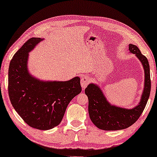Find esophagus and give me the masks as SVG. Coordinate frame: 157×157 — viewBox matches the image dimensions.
Instances as JSON below:
<instances>
[{
  "label": "esophagus",
  "instance_id": "obj_1",
  "mask_svg": "<svg viewBox=\"0 0 157 157\" xmlns=\"http://www.w3.org/2000/svg\"><path fill=\"white\" fill-rule=\"evenodd\" d=\"M90 82V80L89 78V77L88 76H83L82 78H81V88H82V89L83 90L85 89L86 87L87 86L88 84H89Z\"/></svg>",
  "mask_w": 157,
  "mask_h": 157
}]
</instances>
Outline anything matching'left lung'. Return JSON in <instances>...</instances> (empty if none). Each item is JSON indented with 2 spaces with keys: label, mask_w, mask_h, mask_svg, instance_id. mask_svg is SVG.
I'll return each mask as SVG.
<instances>
[{
  "label": "left lung",
  "mask_w": 157,
  "mask_h": 157,
  "mask_svg": "<svg viewBox=\"0 0 157 157\" xmlns=\"http://www.w3.org/2000/svg\"><path fill=\"white\" fill-rule=\"evenodd\" d=\"M131 53L140 61L144 71V83L139 104L132 109L122 108L111 104L107 101L99 86L91 83L85 89L89 98V113L96 127L105 131L121 130L134 124L142 113L151 91V79L149 61L136 45H128Z\"/></svg>",
  "instance_id": "1"
}]
</instances>
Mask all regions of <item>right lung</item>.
Here are the masks:
<instances>
[{"label": "right lung", "mask_w": 157, "mask_h": 157, "mask_svg": "<svg viewBox=\"0 0 157 157\" xmlns=\"http://www.w3.org/2000/svg\"><path fill=\"white\" fill-rule=\"evenodd\" d=\"M44 40L31 38L15 53L8 69V94L12 106L25 123L39 130L59 125L71 101L81 93L80 78L44 81L29 71V53Z\"/></svg>", "instance_id": "add662e5"}]
</instances>
